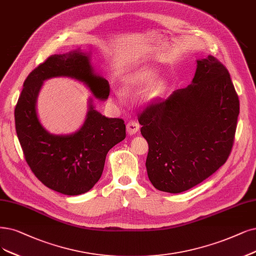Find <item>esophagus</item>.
Returning <instances> with one entry per match:
<instances>
[{
    "label": "esophagus",
    "mask_w": 256,
    "mask_h": 256,
    "mask_svg": "<svg viewBox=\"0 0 256 256\" xmlns=\"http://www.w3.org/2000/svg\"><path fill=\"white\" fill-rule=\"evenodd\" d=\"M139 128H140V126H139V123H138L137 121L130 120V121L128 122V124H126V132L128 133V135H134V134H136L137 132L139 130Z\"/></svg>",
    "instance_id": "obj_1"
}]
</instances>
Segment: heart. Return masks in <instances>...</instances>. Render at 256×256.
Listing matches in <instances>:
<instances>
[{
  "label": "heart",
  "mask_w": 256,
  "mask_h": 256,
  "mask_svg": "<svg viewBox=\"0 0 256 256\" xmlns=\"http://www.w3.org/2000/svg\"><path fill=\"white\" fill-rule=\"evenodd\" d=\"M157 76L156 68H152V66H144V68H141L137 72H133L130 76H128V79L126 80V88L130 92H138L144 88L148 84L152 82ZM166 88V83L162 80H156L152 84L150 85L148 90H146L144 94V99L146 101L154 100ZM117 97L119 99L122 98V92H118Z\"/></svg>",
  "instance_id": "b5f03b06"
}]
</instances>
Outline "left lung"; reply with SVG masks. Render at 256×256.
<instances>
[{
  "mask_svg": "<svg viewBox=\"0 0 256 256\" xmlns=\"http://www.w3.org/2000/svg\"><path fill=\"white\" fill-rule=\"evenodd\" d=\"M238 114L226 66L213 56L197 60L192 84L150 100L138 115L150 182L159 191L180 193L215 173L231 154Z\"/></svg>",
  "mask_w": 256,
  "mask_h": 256,
  "instance_id": "obj_1",
  "label": "left lung"
}]
</instances>
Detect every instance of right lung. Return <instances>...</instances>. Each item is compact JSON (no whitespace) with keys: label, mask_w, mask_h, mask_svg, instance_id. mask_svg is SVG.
Returning a JSON list of instances; mask_svg holds the SVG:
<instances>
[{"label":"right lung","mask_w":256,"mask_h":256,"mask_svg":"<svg viewBox=\"0 0 256 256\" xmlns=\"http://www.w3.org/2000/svg\"><path fill=\"white\" fill-rule=\"evenodd\" d=\"M60 76L84 82L96 98L108 97L110 84L94 74L88 56L80 50L52 54L24 81L14 108L16 130L34 176L54 191L80 195L100 179L108 152L126 136V124L123 119L101 115L90 104L88 118L77 133L56 136L46 132L36 116V96L44 80Z\"/></svg>","instance_id":"add662e5"}]
</instances>
